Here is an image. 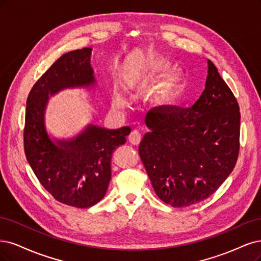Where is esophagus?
<instances>
[{"label":"esophagus","instance_id":"34e87169","mask_svg":"<svg viewBox=\"0 0 261 261\" xmlns=\"http://www.w3.org/2000/svg\"><path fill=\"white\" fill-rule=\"evenodd\" d=\"M128 140H129V142L131 143L132 145H139L141 140H142L141 133H140L139 131H137V130H133V131L129 134Z\"/></svg>","mask_w":261,"mask_h":261}]
</instances>
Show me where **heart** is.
I'll list each match as a JSON object with an SVG mask.
<instances>
[{"instance_id": "obj_1", "label": "heart", "mask_w": 261, "mask_h": 261, "mask_svg": "<svg viewBox=\"0 0 261 261\" xmlns=\"http://www.w3.org/2000/svg\"><path fill=\"white\" fill-rule=\"evenodd\" d=\"M174 65L162 58H154L141 62L133 67L129 73V78L132 81L138 82L140 86H148L150 83L161 81L156 88V96L163 102H171L178 95L180 91V80L174 71ZM115 103L119 105L122 100L117 96Z\"/></svg>"}]
</instances>
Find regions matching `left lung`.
Masks as SVG:
<instances>
[{
  "mask_svg": "<svg viewBox=\"0 0 261 261\" xmlns=\"http://www.w3.org/2000/svg\"><path fill=\"white\" fill-rule=\"evenodd\" d=\"M240 106L208 61L206 86L188 111L148 116L139 154L157 196L175 208L205 200L219 189L240 153Z\"/></svg>",
  "mask_w": 261,
  "mask_h": 261,
  "instance_id": "8db88e82",
  "label": "left lung"
}]
</instances>
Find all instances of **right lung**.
Returning <instances> with one entry per match:
<instances>
[{
  "label": "right lung",
  "instance_id": "add662e5",
  "mask_svg": "<svg viewBox=\"0 0 261 261\" xmlns=\"http://www.w3.org/2000/svg\"><path fill=\"white\" fill-rule=\"evenodd\" d=\"M90 47L64 54L41 75L27 98L23 148L39 182L62 204L89 208L102 199L111 181L114 150L124 144L129 127L117 130L89 125L71 141L49 140L44 111L52 95L65 88L94 83Z\"/></svg>",
  "mask_w": 261,
  "mask_h": 261
}]
</instances>
